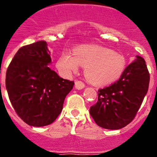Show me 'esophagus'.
I'll return each mask as SVG.
<instances>
[{
  "label": "esophagus",
  "instance_id": "obj_1",
  "mask_svg": "<svg viewBox=\"0 0 157 157\" xmlns=\"http://www.w3.org/2000/svg\"><path fill=\"white\" fill-rule=\"evenodd\" d=\"M75 89H77V90H82V89H83L85 87V84L81 81H76L75 82Z\"/></svg>",
  "mask_w": 157,
  "mask_h": 157
}]
</instances>
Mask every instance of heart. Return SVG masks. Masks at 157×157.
<instances>
[{
    "mask_svg": "<svg viewBox=\"0 0 157 157\" xmlns=\"http://www.w3.org/2000/svg\"><path fill=\"white\" fill-rule=\"evenodd\" d=\"M85 67L87 79L96 86H106L115 82L123 75L127 67L123 55L109 48L98 45H80L74 52L64 51L56 62L59 71L69 76Z\"/></svg>",
    "mask_w": 157,
    "mask_h": 157,
    "instance_id": "heart-1",
    "label": "heart"
}]
</instances>
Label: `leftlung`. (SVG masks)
I'll use <instances>...</instances> for the list:
<instances>
[{
	"label": "left lung",
	"instance_id": "left-lung-1",
	"mask_svg": "<svg viewBox=\"0 0 157 157\" xmlns=\"http://www.w3.org/2000/svg\"><path fill=\"white\" fill-rule=\"evenodd\" d=\"M149 73L145 59L136 56L120 79L98 90V101L90 113L99 127L119 130L134 120L148 92Z\"/></svg>",
	"mask_w": 157,
	"mask_h": 157
}]
</instances>
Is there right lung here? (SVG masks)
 Listing matches in <instances>:
<instances>
[{
    "label": "right lung",
    "mask_w": 157,
    "mask_h": 157,
    "mask_svg": "<svg viewBox=\"0 0 157 157\" xmlns=\"http://www.w3.org/2000/svg\"><path fill=\"white\" fill-rule=\"evenodd\" d=\"M46 41L20 48L6 72L7 91L18 116L28 125L53 123L74 82L63 79L48 67L52 59Z\"/></svg>",
    "instance_id": "obj_1"
}]
</instances>
